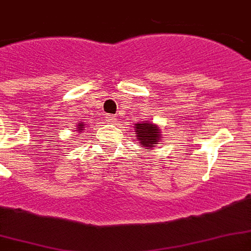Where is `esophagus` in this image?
<instances>
[{
    "mask_svg": "<svg viewBox=\"0 0 251 251\" xmlns=\"http://www.w3.org/2000/svg\"><path fill=\"white\" fill-rule=\"evenodd\" d=\"M105 120H108L109 122H116L117 117L114 114H105Z\"/></svg>",
    "mask_w": 251,
    "mask_h": 251,
    "instance_id": "esophagus-1",
    "label": "esophagus"
}]
</instances>
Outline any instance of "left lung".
Returning a JSON list of instances; mask_svg holds the SVG:
<instances>
[{
	"instance_id": "1",
	"label": "left lung",
	"mask_w": 251,
	"mask_h": 251,
	"mask_svg": "<svg viewBox=\"0 0 251 251\" xmlns=\"http://www.w3.org/2000/svg\"><path fill=\"white\" fill-rule=\"evenodd\" d=\"M137 134L138 143H141L146 150H151L157 142H160V129L152 122H138L134 126Z\"/></svg>"
}]
</instances>
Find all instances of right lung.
<instances>
[{"mask_svg":"<svg viewBox=\"0 0 251 251\" xmlns=\"http://www.w3.org/2000/svg\"><path fill=\"white\" fill-rule=\"evenodd\" d=\"M83 126H84L83 122H82V124H78V131H79V133H82V130H84Z\"/></svg>","mask_w":251,"mask_h":251,"instance_id":"obj_1","label":"right lung"}]
</instances>
